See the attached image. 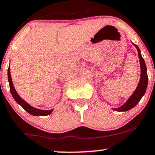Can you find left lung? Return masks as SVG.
Wrapping results in <instances>:
<instances>
[{
  "instance_id": "1",
  "label": "left lung",
  "mask_w": 155,
  "mask_h": 155,
  "mask_svg": "<svg viewBox=\"0 0 155 155\" xmlns=\"http://www.w3.org/2000/svg\"><path fill=\"white\" fill-rule=\"evenodd\" d=\"M133 45L135 46L137 50L138 56H139L140 59V78L139 84H138L135 91L133 92V94L129 97V99L127 100V101L124 105H122V106L118 108H114V109H112L114 111H126L130 110L131 109L134 108L139 103V101H140L143 96L144 95L146 89H147L148 75L146 64H145L143 58H142V55H141V52L139 47L134 44H133Z\"/></svg>"
}]
</instances>
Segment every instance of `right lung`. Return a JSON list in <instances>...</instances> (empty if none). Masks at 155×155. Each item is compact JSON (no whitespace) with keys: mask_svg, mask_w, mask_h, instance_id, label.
<instances>
[{"mask_svg":"<svg viewBox=\"0 0 155 155\" xmlns=\"http://www.w3.org/2000/svg\"><path fill=\"white\" fill-rule=\"evenodd\" d=\"M8 81H9V89H10L11 94L12 95L13 98H14L15 101L18 104L21 105L28 113H29V114H32V115L34 116H46L49 115V114H50L52 112L53 109H50V110H42V109H36V108L31 106V105L27 104L24 100H23L22 98L20 97V95L18 94L15 89L14 86H13L12 80V77L10 74V68L9 67V69H8Z\"/></svg>","mask_w":155,"mask_h":155,"instance_id":"right-lung-1","label":"right lung"}]
</instances>
